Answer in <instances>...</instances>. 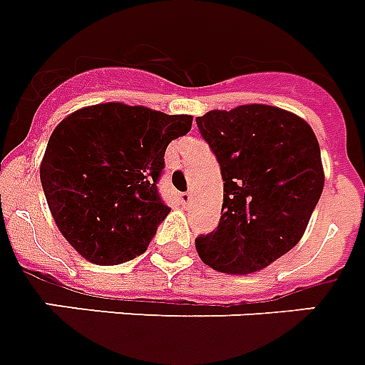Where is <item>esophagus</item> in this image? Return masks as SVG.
Wrapping results in <instances>:
<instances>
[{"label": "esophagus", "instance_id": "1", "mask_svg": "<svg viewBox=\"0 0 365 365\" xmlns=\"http://www.w3.org/2000/svg\"><path fill=\"white\" fill-rule=\"evenodd\" d=\"M180 201H182L185 205H188L192 201V192H182V194H180Z\"/></svg>", "mask_w": 365, "mask_h": 365}]
</instances>
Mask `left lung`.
I'll return each instance as SVG.
<instances>
[{
    "instance_id": "8db88e82",
    "label": "left lung",
    "mask_w": 365,
    "mask_h": 365,
    "mask_svg": "<svg viewBox=\"0 0 365 365\" xmlns=\"http://www.w3.org/2000/svg\"><path fill=\"white\" fill-rule=\"evenodd\" d=\"M220 164L222 217L196 239L220 273L264 269L298 245L324 188L317 135L302 116L273 105H239L196 118Z\"/></svg>"
}]
</instances>
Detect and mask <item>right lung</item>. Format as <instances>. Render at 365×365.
<instances>
[{
	"label": "right lung",
	"instance_id": "1",
	"mask_svg": "<svg viewBox=\"0 0 365 365\" xmlns=\"http://www.w3.org/2000/svg\"><path fill=\"white\" fill-rule=\"evenodd\" d=\"M190 128V115L120 101L83 107L54 128L41 185L58 230L84 260L116 265L147 250L171 211L156 188L165 148Z\"/></svg>",
	"mask_w": 365,
	"mask_h": 365
}]
</instances>
